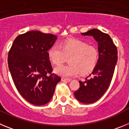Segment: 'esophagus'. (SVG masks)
Segmentation results:
<instances>
[{
    "label": "esophagus",
    "instance_id": "obj_1",
    "mask_svg": "<svg viewBox=\"0 0 129 129\" xmlns=\"http://www.w3.org/2000/svg\"><path fill=\"white\" fill-rule=\"evenodd\" d=\"M61 80L62 81H67V82H69L71 81V79H68V78H64V77H62L61 78Z\"/></svg>",
    "mask_w": 129,
    "mask_h": 129
}]
</instances>
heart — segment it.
<instances>
[{"instance_id":"heart-1","label":"heart","mask_w":129,"mask_h":129,"mask_svg":"<svg viewBox=\"0 0 129 129\" xmlns=\"http://www.w3.org/2000/svg\"><path fill=\"white\" fill-rule=\"evenodd\" d=\"M48 55L54 64L60 65L69 58L70 64L56 67L55 72L62 77H72L79 73H90L98 64L100 52L95 46L89 45L80 39H71L64 41L61 46L54 44L48 52Z\"/></svg>"}]
</instances>
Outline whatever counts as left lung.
<instances>
[{
  "mask_svg": "<svg viewBox=\"0 0 129 129\" xmlns=\"http://www.w3.org/2000/svg\"><path fill=\"white\" fill-rule=\"evenodd\" d=\"M83 35H91L98 43L100 58L90 77L85 82L79 81V89L74 92L76 98L81 103H92L100 99L110 86L118 61L117 47L111 37L99 29H92Z\"/></svg>",
  "mask_w": 129,
  "mask_h": 129,
  "instance_id": "1",
  "label": "left lung"
}]
</instances>
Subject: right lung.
<instances>
[{
	"label": "right lung",
	"instance_id": "right-lung-1",
	"mask_svg": "<svg viewBox=\"0 0 129 129\" xmlns=\"http://www.w3.org/2000/svg\"><path fill=\"white\" fill-rule=\"evenodd\" d=\"M57 35L29 31L16 37L8 57V67L20 94L29 103L43 105L52 99L61 77L52 74L48 50Z\"/></svg>",
	"mask_w": 129,
	"mask_h": 129
}]
</instances>
